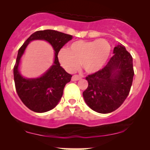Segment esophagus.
I'll return each instance as SVG.
<instances>
[{"mask_svg": "<svg viewBox=\"0 0 150 150\" xmlns=\"http://www.w3.org/2000/svg\"><path fill=\"white\" fill-rule=\"evenodd\" d=\"M81 78H82V77H81L80 75H73V77H72V80H73V81H77V80H80Z\"/></svg>", "mask_w": 150, "mask_h": 150, "instance_id": "34e87169", "label": "esophagus"}]
</instances>
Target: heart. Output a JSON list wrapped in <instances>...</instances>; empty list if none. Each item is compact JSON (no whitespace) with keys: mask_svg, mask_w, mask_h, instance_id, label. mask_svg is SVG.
I'll use <instances>...</instances> for the list:
<instances>
[{"mask_svg":"<svg viewBox=\"0 0 150 150\" xmlns=\"http://www.w3.org/2000/svg\"><path fill=\"white\" fill-rule=\"evenodd\" d=\"M111 51V45L106 39L79 40L72 43L68 50L61 49L58 57L62 66L70 73L75 71L81 62L86 73H94L106 64Z\"/></svg>","mask_w":150,"mask_h":150,"instance_id":"b5f03b06","label":"heart"}]
</instances>
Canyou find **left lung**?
<instances>
[{
	"mask_svg": "<svg viewBox=\"0 0 150 150\" xmlns=\"http://www.w3.org/2000/svg\"><path fill=\"white\" fill-rule=\"evenodd\" d=\"M104 68L86 77L88 87L83 92L86 104L93 111L108 113L119 108L128 97L134 76L132 57L118 44Z\"/></svg>",
	"mask_w": 150,
	"mask_h": 150,
	"instance_id": "obj_1",
	"label": "left lung"
}]
</instances>
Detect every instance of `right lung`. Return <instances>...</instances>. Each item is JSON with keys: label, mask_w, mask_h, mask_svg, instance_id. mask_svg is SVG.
I'll use <instances>...</instances> for the list:
<instances>
[{"label": "right lung", "mask_w": 150, "mask_h": 150, "mask_svg": "<svg viewBox=\"0 0 150 150\" xmlns=\"http://www.w3.org/2000/svg\"><path fill=\"white\" fill-rule=\"evenodd\" d=\"M72 39V35L58 31L40 30L32 34L19 49L13 68L15 89L23 104L34 112L44 113L53 109L63 96L65 85L71 80L72 75L60 65L58 54L61 48ZM36 39L47 40L52 45L55 51L54 63L42 77L26 79L18 73V63L28 43Z\"/></svg>", "instance_id": "1"}]
</instances>
